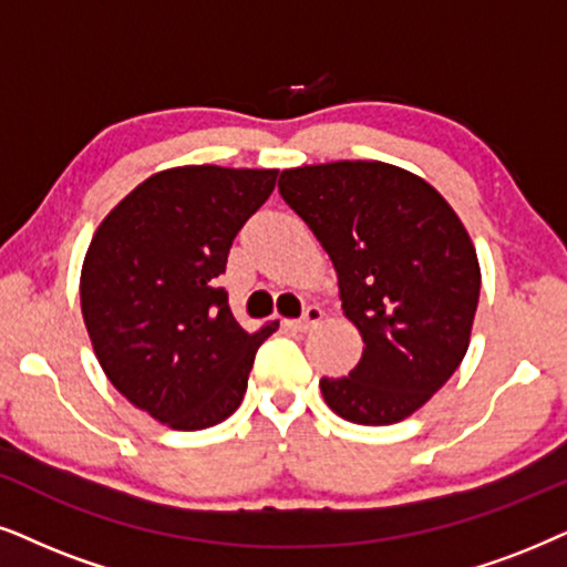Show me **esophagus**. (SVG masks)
Returning a JSON list of instances; mask_svg holds the SVG:
<instances>
[{"label": "esophagus", "instance_id": "esophagus-1", "mask_svg": "<svg viewBox=\"0 0 567 567\" xmlns=\"http://www.w3.org/2000/svg\"><path fill=\"white\" fill-rule=\"evenodd\" d=\"M324 319V311H321L319 306H308L306 311H303V317L300 319H296V321H290L292 327L298 329V332H306V329H311V327H317L319 321Z\"/></svg>", "mask_w": 567, "mask_h": 567}]
</instances>
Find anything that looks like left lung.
<instances>
[{
    "mask_svg": "<svg viewBox=\"0 0 567 567\" xmlns=\"http://www.w3.org/2000/svg\"><path fill=\"white\" fill-rule=\"evenodd\" d=\"M279 196L332 259L342 311L363 337L358 367L319 382L324 403L353 424H398L468 350L482 290L474 243L453 206L395 164L285 169Z\"/></svg>",
    "mask_w": 567,
    "mask_h": 567,
    "instance_id": "1",
    "label": "left lung"
}]
</instances>
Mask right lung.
<instances>
[{
  "label": "right lung",
  "instance_id": "obj_1",
  "mask_svg": "<svg viewBox=\"0 0 567 567\" xmlns=\"http://www.w3.org/2000/svg\"><path fill=\"white\" fill-rule=\"evenodd\" d=\"M277 169L172 167L143 181L93 233L81 311L104 374L135 408L181 432L238 411L256 350L217 277L235 235L275 190Z\"/></svg>",
  "mask_w": 567,
  "mask_h": 567
}]
</instances>
